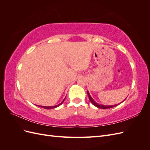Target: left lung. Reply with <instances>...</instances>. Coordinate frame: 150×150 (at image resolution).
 Here are the masks:
<instances>
[{"instance_id": "1", "label": "left lung", "mask_w": 150, "mask_h": 150, "mask_svg": "<svg viewBox=\"0 0 150 150\" xmlns=\"http://www.w3.org/2000/svg\"><path fill=\"white\" fill-rule=\"evenodd\" d=\"M87 93H88V97H89V99L90 101L91 102V103L93 104V105H94L95 106H96V107L98 108L103 109V110H105V109H109V108H113V107H115V106H117V105H118V104H115V105H112V106H105V105H101V104H99L96 103V102H94V101L92 99V98L91 97L90 94H89V93L88 91L87 92ZM125 100H124V101H125ZM123 101H122V102H123ZM122 102H121V103H122Z\"/></svg>"}]
</instances>
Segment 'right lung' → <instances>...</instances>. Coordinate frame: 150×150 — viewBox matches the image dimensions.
Returning <instances> with one entry per match:
<instances>
[{
  "label": "right lung",
  "mask_w": 150,
  "mask_h": 150,
  "mask_svg": "<svg viewBox=\"0 0 150 150\" xmlns=\"http://www.w3.org/2000/svg\"><path fill=\"white\" fill-rule=\"evenodd\" d=\"M65 99H66V98H65ZM65 99H64V100H63L60 104H57V105H56V106H39V107H41V108H44V109H47V110H50V109H53V108H57V106H59L61 104H62V103L64 102V101L65 100Z\"/></svg>",
  "instance_id": "add662e5"
}]
</instances>
